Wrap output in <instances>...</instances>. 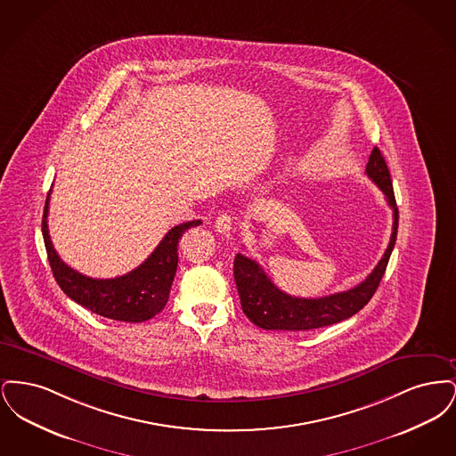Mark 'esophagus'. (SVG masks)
I'll use <instances>...</instances> for the list:
<instances>
[{"label": "esophagus", "instance_id": "esophagus-1", "mask_svg": "<svg viewBox=\"0 0 456 456\" xmlns=\"http://www.w3.org/2000/svg\"><path fill=\"white\" fill-rule=\"evenodd\" d=\"M216 229L220 234H231L234 231V218L227 216V214H222L220 217H217Z\"/></svg>", "mask_w": 456, "mask_h": 456}]
</instances>
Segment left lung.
Wrapping results in <instances>:
<instances>
[{"mask_svg":"<svg viewBox=\"0 0 456 456\" xmlns=\"http://www.w3.org/2000/svg\"><path fill=\"white\" fill-rule=\"evenodd\" d=\"M366 174L369 179L385 193L387 201L393 210V231L390 244L376 268L369 273L366 281L337 294L325 297L305 299L285 294L270 277L265 273L260 263H256L238 253L234 260V279L238 287L240 305L244 314L263 330H289L301 331L333 325L344 322L359 313L374 296L376 289L387 272L391 251L396 240L398 231V208L393 193L390 171L385 157L378 147L369 155Z\"/></svg>","mask_w":456,"mask_h":456,"instance_id":"left-lung-1","label":"left lung"}]
</instances>
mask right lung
Segmentation results:
<instances>
[{
    "label": "right lung",
    "mask_w": 456,
    "mask_h": 456,
    "mask_svg": "<svg viewBox=\"0 0 456 456\" xmlns=\"http://www.w3.org/2000/svg\"><path fill=\"white\" fill-rule=\"evenodd\" d=\"M49 196L51 191L44 205V244L53 275L66 296L92 313L116 322L142 323L159 314L169 299L177 270L179 240L188 229L200 225L201 220L183 222L173 227L152 255L130 273L116 279H92L69 268L58 256L47 231Z\"/></svg>",
    "instance_id": "1"
}]
</instances>
